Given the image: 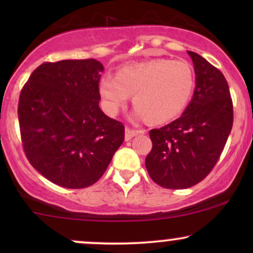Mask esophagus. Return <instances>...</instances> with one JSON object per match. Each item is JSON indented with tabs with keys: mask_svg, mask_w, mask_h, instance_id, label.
Returning <instances> with one entry per match:
<instances>
[{
	"mask_svg": "<svg viewBox=\"0 0 253 253\" xmlns=\"http://www.w3.org/2000/svg\"><path fill=\"white\" fill-rule=\"evenodd\" d=\"M138 133H144V130H138L126 127V128H125V139H126V140H130V139H132L133 136H135Z\"/></svg>",
	"mask_w": 253,
	"mask_h": 253,
	"instance_id": "obj_1",
	"label": "esophagus"
}]
</instances>
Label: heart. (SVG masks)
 I'll use <instances>...</instances> for the list:
<instances>
[{
  "instance_id": "b5f03b06",
  "label": "heart",
  "mask_w": 253,
  "mask_h": 253,
  "mask_svg": "<svg viewBox=\"0 0 253 253\" xmlns=\"http://www.w3.org/2000/svg\"><path fill=\"white\" fill-rule=\"evenodd\" d=\"M195 83V72L188 62L157 58L124 66L115 77L104 75L98 83V91L110 115L117 114L133 95L135 117L165 123L187 108Z\"/></svg>"
}]
</instances>
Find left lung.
<instances>
[{"mask_svg": "<svg viewBox=\"0 0 253 253\" xmlns=\"http://www.w3.org/2000/svg\"><path fill=\"white\" fill-rule=\"evenodd\" d=\"M196 86L190 103L175 121L151 129L152 150L145 159L153 182L187 189L201 182L219 161L233 126V104L222 72L188 51Z\"/></svg>", "mask_w": 253, "mask_h": 253, "instance_id": "obj_1", "label": "left lung"}]
</instances>
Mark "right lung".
Instances as JSON below:
<instances>
[{"instance_id": "obj_1", "label": "right lung", "mask_w": 253, "mask_h": 253, "mask_svg": "<svg viewBox=\"0 0 253 253\" xmlns=\"http://www.w3.org/2000/svg\"><path fill=\"white\" fill-rule=\"evenodd\" d=\"M103 70L96 59L43 63L20 94L25 155L38 172L60 187L94 184L124 143V125L98 107Z\"/></svg>"}]
</instances>
